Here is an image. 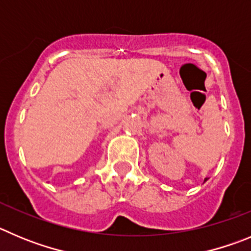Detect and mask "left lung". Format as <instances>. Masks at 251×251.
Masks as SVG:
<instances>
[{
    "label": "left lung",
    "mask_w": 251,
    "mask_h": 251,
    "mask_svg": "<svg viewBox=\"0 0 251 251\" xmlns=\"http://www.w3.org/2000/svg\"><path fill=\"white\" fill-rule=\"evenodd\" d=\"M205 180H206V179H205Z\"/></svg>",
    "instance_id": "1"
}]
</instances>
